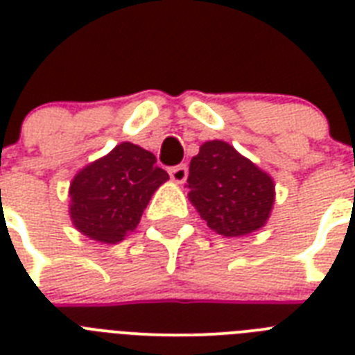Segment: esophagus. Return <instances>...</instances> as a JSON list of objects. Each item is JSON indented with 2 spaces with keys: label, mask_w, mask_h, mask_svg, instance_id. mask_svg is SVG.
<instances>
[{
  "label": "esophagus",
  "mask_w": 355,
  "mask_h": 355,
  "mask_svg": "<svg viewBox=\"0 0 355 355\" xmlns=\"http://www.w3.org/2000/svg\"><path fill=\"white\" fill-rule=\"evenodd\" d=\"M169 175H171L173 182H177V184L186 182V178H188V167H186V164L171 167V169H169Z\"/></svg>",
  "instance_id": "1"
}]
</instances>
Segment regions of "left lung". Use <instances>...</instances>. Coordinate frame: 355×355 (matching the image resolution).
I'll use <instances>...</instances> for the list:
<instances>
[{
  "mask_svg": "<svg viewBox=\"0 0 355 355\" xmlns=\"http://www.w3.org/2000/svg\"><path fill=\"white\" fill-rule=\"evenodd\" d=\"M186 188L206 225L227 237L259 230L275 205L272 178L221 139L200 145Z\"/></svg>",
  "mask_w": 355,
  "mask_h": 355,
  "instance_id": "8db88e82",
  "label": "left lung"
}]
</instances>
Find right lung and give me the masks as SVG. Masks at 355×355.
<instances>
[{
	"label": "right lung",
	"mask_w": 355,
	"mask_h": 355,
	"mask_svg": "<svg viewBox=\"0 0 355 355\" xmlns=\"http://www.w3.org/2000/svg\"><path fill=\"white\" fill-rule=\"evenodd\" d=\"M169 180L156 156L123 141L80 169L69 186L75 228L99 243H119L138 227L150 197Z\"/></svg>",
	"instance_id": "add662e5"
}]
</instances>
